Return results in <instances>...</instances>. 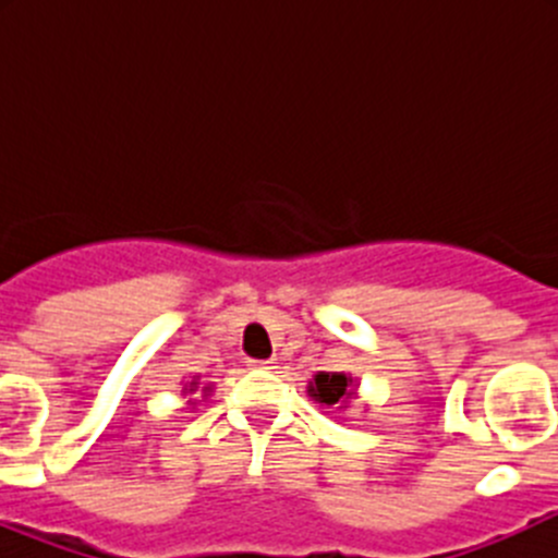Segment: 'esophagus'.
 <instances>
[{"label":"esophagus","mask_w":558,"mask_h":558,"mask_svg":"<svg viewBox=\"0 0 558 558\" xmlns=\"http://www.w3.org/2000/svg\"><path fill=\"white\" fill-rule=\"evenodd\" d=\"M253 369H275V362L269 359V362H251Z\"/></svg>","instance_id":"obj_1"}]
</instances>
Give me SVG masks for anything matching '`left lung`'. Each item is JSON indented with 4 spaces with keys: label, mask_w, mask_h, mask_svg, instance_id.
I'll return each instance as SVG.
<instances>
[{
    "label": "left lung",
    "mask_w": 558,
    "mask_h": 558,
    "mask_svg": "<svg viewBox=\"0 0 558 558\" xmlns=\"http://www.w3.org/2000/svg\"><path fill=\"white\" fill-rule=\"evenodd\" d=\"M307 393L318 404L342 410L356 399V380L345 373H318L307 386Z\"/></svg>",
    "instance_id": "1"
}]
</instances>
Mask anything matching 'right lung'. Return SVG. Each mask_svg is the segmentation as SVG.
Returning <instances> with one entry per match:
<instances>
[{"label": "right lung", "mask_w": 558, "mask_h": 558, "mask_svg": "<svg viewBox=\"0 0 558 558\" xmlns=\"http://www.w3.org/2000/svg\"><path fill=\"white\" fill-rule=\"evenodd\" d=\"M196 388H199V375H194V380H189V384L183 386V397H191V393H196ZM207 388H202V393H205ZM189 404H194V399H189Z\"/></svg>", "instance_id": "add662e5"}]
</instances>
